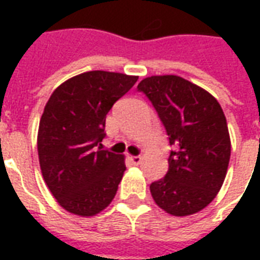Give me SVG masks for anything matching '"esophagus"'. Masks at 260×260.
I'll return each mask as SVG.
<instances>
[{"label": "esophagus", "instance_id": "34e87169", "mask_svg": "<svg viewBox=\"0 0 260 260\" xmlns=\"http://www.w3.org/2000/svg\"><path fill=\"white\" fill-rule=\"evenodd\" d=\"M128 158H129L131 163L135 164V166H138V164H139L142 161L141 156H128Z\"/></svg>", "mask_w": 260, "mask_h": 260}]
</instances>
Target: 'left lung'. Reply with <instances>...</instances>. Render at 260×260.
I'll list each match as a JSON object with an SVG mask.
<instances>
[{"instance_id": "1", "label": "left lung", "mask_w": 260, "mask_h": 260, "mask_svg": "<svg viewBox=\"0 0 260 260\" xmlns=\"http://www.w3.org/2000/svg\"><path fill=\"white\" fill-rule=\"evenodd\" d=\"M138 90L152 102L169 135V171L150 185L153 199L173 216H189L216 198L229 169L227 121L214 97L177 75L150 76Z\"/></svg>"}]
</instances>
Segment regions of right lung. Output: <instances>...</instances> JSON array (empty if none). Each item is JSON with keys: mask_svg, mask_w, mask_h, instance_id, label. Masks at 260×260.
<instances>
[{"mask_svg": "<svg viewBox=\"0 0 260 260\" xmlns=\"http://www.w3.org/2000/svg\"><path fill=\"white\" fill-rule=\"evenodd\" d=\"M138 76L90 71L59 85L44 107L37 152L43 178L61 206L82 217L111 203L125 171L122 154L102 146L106 117Z\"/></svg>", "mask_w": 260, "mask_h": 260, "instance_id": "obj_1", "label": "right lung"}]
</instances>
